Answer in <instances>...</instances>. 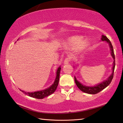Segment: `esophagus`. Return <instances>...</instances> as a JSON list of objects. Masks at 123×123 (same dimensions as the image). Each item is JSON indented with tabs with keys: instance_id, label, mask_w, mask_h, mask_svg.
Wrapping results in <instances>:
<instances>
[{
	"instance_id": "obj_1",
	"label": "esophagus",
	"mask_w": 123,
	"mask_h": 123,
	"mask_svg": "<svg viewBox=\"0 0 123 123\" xmlns=\"http://www.w3.org/2000/svg\"><path fill=\"white\" fill-rule=\"evenodd\" d=\"M70 59L71 58L70 57H66L65 59H64V64H68L69 63V62L70 61Z\"/></svg>"
}]
</instances>
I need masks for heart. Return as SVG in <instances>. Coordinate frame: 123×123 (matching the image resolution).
<instances>
[{"label": "heart", "instance_id": "b5f03b06", "mask_svg": "<svg viewBox=\"0 0 123 123\" xmlns=\"http://www.w3.org/2000/svg\"><path fill=\"white\" fill-rule=\"evenodd\" d=\"M82 37H74L69 39L68 42L69 44L72 46L76 44V48L78 49H83L84 48L86 47V46H88L89 44L88 41H82Z\"/></svg>", "mask_w": 123, "mask_h": 123}]
</instances>
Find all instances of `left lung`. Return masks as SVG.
Instances as JSON below:
<instances>
[{"label": "left lung", "mask_w": 123, "mask_h": 123, "mask_svg": "<svg viewBox=\"0 0 123 123\" xmlns=\"http://www.w3.org/2000/svg\"><path fill=\"white\" fill-rule=\"evenodd\" d=\"M101 40L102 41H106L109 44V46H110V50H111V54L112 56L113 60V67H112V73L111 74V75L109 77V78L105 81L102 82V83H99L97 84L96 86H83V84H82L80 82L77 81L76 80V78L74 77L75 79V83L76 84L78 88H79L80 90L82 91H83L84 92H86L87 93H89V94H96V93H98L100 92V91L103 90L106 87L108 86L109 84L112 81V80L113 77V73H114V70L115 68V56L114 54V52H113V46L111 44V42L109 39L105 35H102V37H101Z\"/></svg>", "instance_id": "obj_1"}]
</instances>
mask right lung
I'll use <instances>...</instances> for the list:
<instances>
[{"instance_id":"add662e5","label":"right lung","mask_w":123,"mask_h":123,"mask_svg":"<svg viewBox=\"0 0 123 123\" xmlns=\"http://www.w3.org/2000/svg\"><path fill=\"white\" fill-rule=\"evenodd\" d=\"M61 67H59L58 68L57 71H56V76L55 80L53 84L51 86H50L49 87V88H47L44 90H41V91H35V92H25V91H23L20 90L22 92L25 93L26 95L29 96L31 97L35 98L37 99H43V98L46 97L47 96H48L52 94L54 92V91L56 90L57 87L58 86V84H59V78H60V71H61Z\"/></svg>"}]
</instances>
